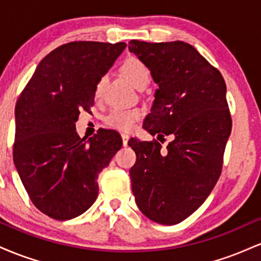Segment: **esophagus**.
<instances>
[{
    "instance_id": "34e87169",
    "label": "esophagus",
    "mask_w": 261,
    "mask_h": 261,
    "mask_svg": "<svg viewBox=\"0 0 261 261\" xmlns=\"http://www.w3.org/2000/svg\"><path fill=\"white\" fill-rule=\"evenodd\" d=\"M121 137H122V145H124V146H127V142H128V135H126V134H121Z\"/></svg>"
}]
</instances>
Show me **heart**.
I'll use <instances>...</instances> for the list:
<instances>
[{
  "label": "heart",
  "instance_id": "1",
  "mask_svg": "<svg viewBox=\"0 0 261 261\" xmlns=\"http://www.w3.org/2000/svg\"><path fill=\"white\" fill-rule=\"evenodd\" d=\"M120 72L136 88L146 86L149 81V70L147 65L137 58L125 59L120 65ZM104 81H106L104 77L98 81L94 89L95 98L100 97ZM141 118H142V112L137 108H133V109H113L104 120L109 126L114 128H118L120 131H130Z\"/></svg>",
  "mask_w": 261,
  "mask_h": 261
}]
</instances>
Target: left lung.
Segmentation results:
<instances>
[{"instance_id": "left-lung-1", "label": "left lung", "mask_w": 261, "mask_h": 261, "mask_svg": "<svg viewBox=\"0 0 261 261\" xmlns=\"http://www.w3.org/2000/svg\"><path fill=\"white\" fill-rule=\"evenodd\" d=\"M128 50L158 85L143 127L153 136H173L167 149L157 140L128 141L136 153L130 169L135 200L149 220L180 223L207 199L222 172L232 130L226 82L184 41L131 40Z\"/></svg>"}]
</instances>
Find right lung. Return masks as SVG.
Returning a JSON list of instances; mask_svg holds the SVG:
<instances>
[{"label":"right lung","instance_id":"1","mask_svg":"<svg viewBox=\"0 0 261 261\" xmlns=\"http://www.w3.org/2000/svg\"><path fill=\"white\" fill-rule=\"evenodd\" d=\"M125 43L72 41L38 65L16 104L13 162L29 199L58 221L86 212L98 196V175L121 148L114 130L81 139L74 122L94 104L98 81Z\"/></svg>","mask_w":261,"mask_h":261}]
</instances>
